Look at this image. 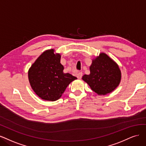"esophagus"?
<instances>
[{
  "label": "esophagus",
  "mask_w": 146,
  "mask_h": 146,
  "mask_svg": "<svg viewBox=\"0 0 146 146\" xmlns=\"http://www.w3.org/2000/svg\"><path fill=\"white\" fill-rule=\"evenodd\" d=\"M82 72H79L77 74V77L78 79H81L82 77Z\"/></svg>",
  "instance_id": "34e87169"
}]
</instances>
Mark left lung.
Returning a JSON list of instances; mask_svg holds the SVG:
<instances>
[{"mask_svg": "<svg viewBox=\"0 0 146 146\" xmlns=\"http://www.w3.org/2000/svg\"><path fill=\"white\" fill-rule=\"evenodd\" d=\"M90 74L82 79L98 95H105L113 91L121 81V71L117 65L105 53H101L93 60Z\"/></svg>", "mask_w": 146, "mask_h": 146, "instance_id": "1", "label": "left lung"}]
</instances>
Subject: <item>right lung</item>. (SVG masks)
I'll return each mask as SVG.
<instances>
[{"label": "right lung", "mask_w": 146, "mask_h": 146, "mask_svg": "<svg viewBox=\"0 0 146 146\" xmlns=\"http://www.w3.org/2000/svg\"><path fill=\"white\" fill-rule=\"evenodd\" d=\"M60 55L54 50H46L36 59L29 71L31 88L42 100L54 101L59 100L70 83L77 78L63 72L60 63Z\"/></svg>", "instance_id": "1"}]
</instances>
